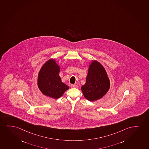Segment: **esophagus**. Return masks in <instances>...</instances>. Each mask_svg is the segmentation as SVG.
Instances as JSON below:
<instances>
[{"label": "esophagus", "mask_w": 149, "mask_h": 149, "mask_svg": "<svg viewBox=\"0 0 149 149\" xmlns=\"http://www.w3.org/2000/svg\"><path fill=\"white\" fill-rule=\"evenodd\" d=\"M71 87H72V88H77L78 86V85H76V84H71Z\"/></svg>", "instance_id": "esophagus-1"}]
</instances>
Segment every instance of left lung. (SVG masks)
I'll return each instance as SVG.
<instances>
[{"instance_id":"left-lung-1","label":"left lung","mask_w":149,"mask_h":149,"mask_svg":"<svg viewBox=\"0 0 149 149\" xmlns=\"http://www.w3.org/2000/svg\"><path fill=\"white\" fill-rule=\"evenodd\" d=\"M86 81L81 87L84 97L89 101L102 98L110 88V80L106 72L100 63L93 61L89 66Z\"/></svg>"}]
</instances>
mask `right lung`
Instances as JSON below:
<instances>
[{"label": "right lung", "mask_w": 149, "mask_h": 149, "mask_svg": "<svg viewBox=\"0 0 149 149\" xmlns=\"http://www.w3.org/2000/svg\"><path fill=\"white\" fill-rule=\"evenodd\" d=\"M60 68L53 59L48 60L41 68L38 77V86L44 95L58 99L69 89L58 75Z\"/></svg>", "instance_id": "1"}]
</instances>
